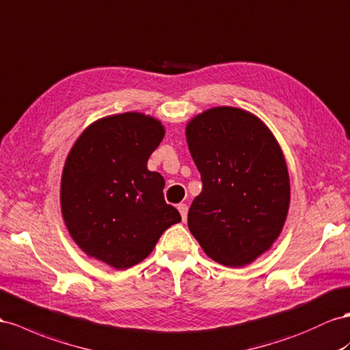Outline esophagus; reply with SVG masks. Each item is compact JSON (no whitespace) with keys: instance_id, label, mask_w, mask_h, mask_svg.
Listing matches in <instances>:
<instances>
[{"instance_id":"34e87169","label":"esophagus","mask_w":350,"mask_h":350,"mask_svg":"<svg viewBox=\"0 0 350 350\" xmlns=\"http://www.w3.org/2000/svg\"><path fill=\"white\" fill-rule=\"evenodd\" d=\"M178 211H179V213H181V218H183V221H187L188 206H187L185 203H181V204H178Z\"/></svg>"}]
</instances>
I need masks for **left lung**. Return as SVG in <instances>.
Here are the masks:
<instances>
[{
    "label": "left lung",
    "mask_w": 350,
    "mask_h": 350,
    "mask_svg": "<svg viewBox=\"0 0 350 350\" xmlns=\"http://www.w3.org/2000/svg\"><path fill=\"white\" fill-rule=\"evenodd\" d=\"M203 188L188 228L207 256L239 268L267 252L284 226L290 179L272 132L252 113L213 107L187 125Z\"/></svg>",
    "instance_id": "left-lung-1"
}]
</instances>
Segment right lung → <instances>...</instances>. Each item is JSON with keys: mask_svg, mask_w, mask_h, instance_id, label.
<instances>
[{"mask_svg": "<svg viewBox=\"0 0 350 350\" xmlns=\"http://www.w3.org/2000/svg\"><path fill=\"white\" fill-rule=\"evenodd\" d=\"M163 135L157 119L129 111L94 122L72 147L62 175V213L88 256L118 269L134 267L181 221L165 202L163 176L147 169Z\"/></svg>", "mask_w": 350, "mask_h": 350, "instance_id": "obj_1", "label": "right lung"}]
</instances>
